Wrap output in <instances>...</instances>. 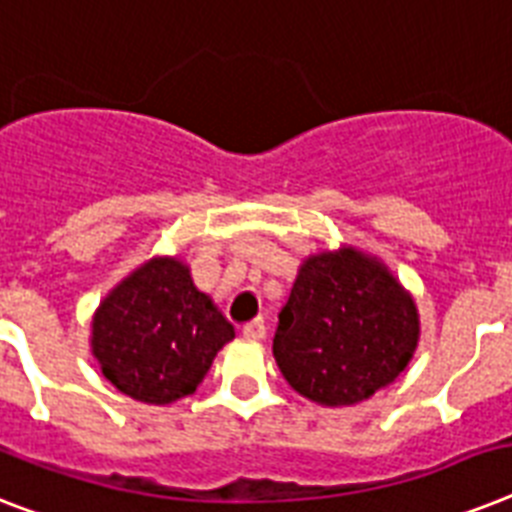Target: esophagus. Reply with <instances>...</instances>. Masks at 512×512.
<instances>
[{"instance_id": "34e87169", "label": "esophagus", "mask_w": 512, "mask_h": 512, "mask_svg": "<svg viewBox=\"0 0 512 512\" xmlns=\"http://www.w3.org/2000/svg\"><path fill=\"white\" fill-rule=\"evenodd\" d=\"M242 331L247 339H265V331H268V326H265L263 318H255V321L244 323Z\"/></svg>"}]
</instances>
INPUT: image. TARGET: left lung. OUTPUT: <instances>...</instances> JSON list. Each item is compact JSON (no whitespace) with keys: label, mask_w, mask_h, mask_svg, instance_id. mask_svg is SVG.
<instances>
[{"label":"left lung","mask_w":512,"mask_h":512,"mask_svg":"<svg viewBox=\"0 0 512 512\" xmlns=\"http://www.w3.org/2000/svg\"><path fill=\"white\" fill-rule=\"evenodd\" d=\"M418 310L381 263L357 249L310 257L278 313L273 355L302 397L357 405L405 371Z\"/></svg>","instance_id":"left-lung-1"}]
</instances>
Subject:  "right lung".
I'll list each match as a JSON object with an SVG mask.
<instances>
[{
  "mask_svg": "<svg viewBox=\"0 0 512 512\" xmlns=\"http://www.w3.org/2000/svg\"><path fill=\"white\" fill-rule=\"evenodd\" d=\"M234 326L199 292L189 268L155 257L107 294L94 315L91 347L115 389L147 405L197 392Z\"/></svg>",
  "mask_w": 512,
  "mask_h": 512,
  "instance_id": "obj_1",
  "label": "right lung"
}]
</instances>
